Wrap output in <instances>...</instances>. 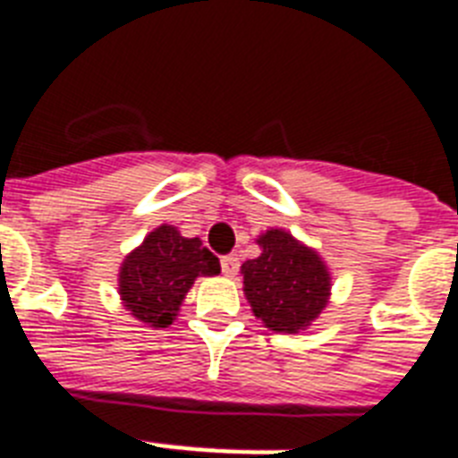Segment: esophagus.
I'll use <instances>...</instances> for the list:
<instances>
[{"label":"esophagus","mask_w":458,"mask_h":458,"mask_svg":"<svg viewBox=\"0 0 458 458\" xmlns=\"http://www.w3.org/2000/svg\"><path fill=\"white\" fill-rule=\"evenodd\" d=\"M221 270L225 277H235L237 270H240V259L235 254H228L221 259Z\"/></svg>","instance_id":"34e87169"}]
</instances>
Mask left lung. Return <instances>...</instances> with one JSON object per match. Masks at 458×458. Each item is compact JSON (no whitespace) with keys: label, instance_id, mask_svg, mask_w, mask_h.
I'll use <instances>...</instances> for the list:
<instances>
[{"label":"left lung","instance_id":"left-lung-1","mask_svg":"<svg viewBox=\"0 0 458 458\" xmlns=\"http://www.w3.org/2000/svg\"><path fill=\"white\" fill-rule=\"evenodd\" d=\"M259 244L263 254L242 266L251 310L273 332H299L327 306L329 273L325 263L284 230H267Z\"/></svg>","mask_w":458,"mask_h":458}]
</instances>
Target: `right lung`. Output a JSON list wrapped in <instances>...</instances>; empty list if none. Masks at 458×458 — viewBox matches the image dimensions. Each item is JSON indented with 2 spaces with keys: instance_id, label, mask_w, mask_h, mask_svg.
I'll list each match as a JSON object with an SVG mask.
<instances>
[{
  "instance_id": "add662e5",
  "label": "right lung",
  "mask_w": 458,
  "mask_h": 458,
  "mask_svg": "<svg viewBox=\"0 0 458 458\" xmlns=\"http://www.w3.org/2000/svg\"><path fill=\"white\" fill-rule=\"evenodd\" d=\"M221 263L199 237H181L162 225L126 256L120 270V293L126 310L150 327H169L178 306L199 275H218Z\"/></svg>"
}]
</instances>
